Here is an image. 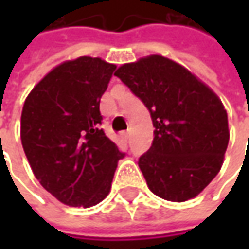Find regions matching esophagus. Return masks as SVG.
Instances as JSON below:
<instances>
[{
    "instance_id": "34e87169",
    "label": "esophagus",
    "mask_w": 249,
    "mask_h": 249,
    "mask_svg": "<svg viewBox=\"0 0 249 249\" xmlns=\"http://www.w3.org/2000/svg\"><path fill=\"white\" fill-rule=\"evenodd\" d=\"M130 136H131V133H130V130H127V131H123V133H122V137H123V139L126 140V141H129V140H130Z\"/></svg>"
}]
</instances>
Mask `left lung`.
I'll return each mask as SVG.
<instances>
[{"instance_id":"1","label":"left lung","mask_w":249,"mask_h":249,"mask_svg":"<svg viewBox=\"0 0 249 249\" xmlns=\"http://www.w3.org/2000/svg\"><path fill=\"white\" fill-rule=\"evenodd\" d=\"M148 108L154 141L139 159L149 190L167 201L196 196L219 173L229 144L227 112L184 66L151 55L116 71Z\"/></svg>"}]
</instances>
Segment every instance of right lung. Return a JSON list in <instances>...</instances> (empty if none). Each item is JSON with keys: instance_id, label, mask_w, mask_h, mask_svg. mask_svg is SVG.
Wrapping results in <instances>:
<instances>
[{"instance_id": "add662e5", "label": "right lung", "mask_w": 249, "mask_h": 249, "mask_svg": "<svg viewBox=\"0 0 249 249\" xmlns=\"http://www.w3.org/2000/svg\"><path fill=\"white\" fill-rule=\"evenodd\" d=\"M115 69L91 56L63 62L24 101V154L40 184L66 205L90 208L101 202L124 157L100 127V100Z\"/></svg>"}]
</instances>
